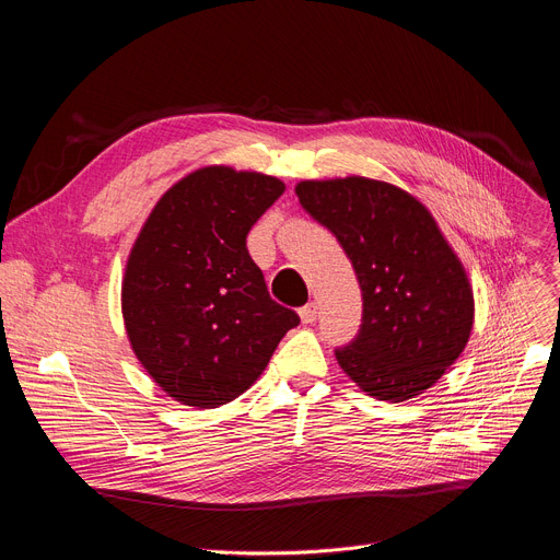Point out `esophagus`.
Listing matches in <instances>:
<instances>
[{
	"label": "esophagus",
	"mask_w": 560,
	"mask_h": 560,
	"mask_svg": "<svg viewBox=\"0 0 560 560\" xmlns=\"http://www.w3.org/2000/svg\"><path fill=\"white\" fill-rule=\"evenodd\" d=\"M299 314H301V320L307 325V323H314V320H316V316H318V307H316V303H310V305L301 307V310H299Z\"/></svg>",
	"instance_id": "esophagus-1"
}]
</instances>
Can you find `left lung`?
Wrapping results in <instances>:
<instances>
[{
  "label": "left lung",
  "instance_id": "obj_1",
  "mask_svg": "<svg viewBox=\"0 0 560 560\" xmlns=\"http://www.w3.org/2000/svg\"><path fill=\"white\" fill-rule=\"evenodd\" d=\"M295 194L339 240L364 299L359 335L335 350L343 373L388 402L434 386L470 339L475 299L432 212L409 191L364 176L303 180Z\"/></svg>",
  "mask_w": 560,
  "mask_h": 560
}]
</instances>
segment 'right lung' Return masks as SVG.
<instances>
[{"instance_id": "1", "label": "right lung", "mask_w": 560, "mask_h": 560, "mask_svg": "<svg viewBox=\"0 0 560 560\" xmlns=\"http://www.w3.org/2000/svg\"><path fill=\"white\" fill-rule=\"evenodd\" d=\"M284 191L257 172L203 167L162 194L130 248L121 314L136 357L180 405L214 409L267 369L301 323L278 305L246 235Z\"/></svg>"}]
</instances>
